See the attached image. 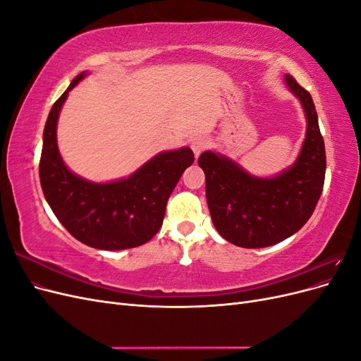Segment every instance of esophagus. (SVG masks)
I'll return each instance as SVG.
<instances>
[{
    "label": "esophagus",
    "mask_w": 361,
    "mask_h": 361,
    "mask_svg": "<svg viewBox=\"0 0 361 361\" xmlns=\"http://www.w3.org/2000/svg\"><path fill=\"white\" fill-rule=\"evenodd\" d=\"M190 145H191V149L194 152V155L199 157L203 150H206L207 147H209V140H207L203 135H199V137H194L191 140Z\"/></svg>",
    "instance_id": "1"
}]
</instances>
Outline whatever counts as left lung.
<instances>
[{
    "instance_id": "left-lung-1",
    "label": "left lung",
    "mask_w": 361,
    "mask_h": 361,
    "mask_svg": "<svg viewBox=\"0 0 361 361\" xmlns=\"http://www.w3.org/2000/svg\"><path fill=\"white\" fill-rule=\"evenodd\" d=\"M285 80L307 118L301 154L289 170L259 179L214 152L199 157L212 223L226 241L238 247H269L297 233L312 216L322 192L326 159L318 114L310 93L292 75Z\"/></svg>"
}]
</instances>
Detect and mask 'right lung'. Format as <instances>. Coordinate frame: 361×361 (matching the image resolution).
<instances>
[{"label": "right lung", "mask_w": 361, "mask_h": 361, "mask_svg": "<svg viewBox=\"0 0 361 361\" xmlns=\"http://www.w3.org/2000/svg\"><path fill=\"white\" fill-rule=\"evenodd\" d=\"M84 76H76L49 111L39 164L43 194L59 221L82 244L99 250L143 245L161 228L167 200L194 154L190 147L164 152L128 179L111 183L87 182L71 173L57 147V120Z\"/></svg>", "instance_id": "1"}]
</instances>
